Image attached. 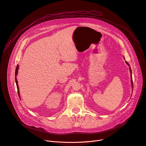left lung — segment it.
Returning a JSON list of instances; mask_svg holds the SVG:
<instances>
[{
    "label": "left lung",
    "mask_w": 146,
    "mask_h": 146,
    "mask_svg": "<svg viewBox=\"0 0 146 146\" xmlns=\"http://www.w3.org/2000/svg\"><path fill=\"white\" fill-rule=\"evenodd\" d=\"M126 64H127L128 65H129V64H128V62H126ZM129 66H130V65H129ZM130 72H131V68L130 69ZM131 84H132V86H133V80H132V78H131Z\"/></svg>",
    "instance_id": "8db88e82"
}]
</instances>
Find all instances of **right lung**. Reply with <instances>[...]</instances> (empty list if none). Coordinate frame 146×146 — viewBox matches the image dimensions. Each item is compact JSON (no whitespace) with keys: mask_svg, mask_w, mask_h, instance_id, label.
Returning <instances> with one entry per match:
<instances>
[{"mask_svg":"<svg viewBox=\"0 0 146 146\" xmlns=\"http://www.w3.org/2000/svg\"><path fill=\"white\" fill-rule=\"evenodd\" d=\"M18 69H19V65H17V67H16V71H15V80H16V85H17V92H18V94H19V96H20V95H19V86H18V84H17V79H16V75L17 74V71H18Z\"/></svg>","mask_w":146,"mask_h":146,"instance_id":"1","label":"right lung"}]
</instances>
